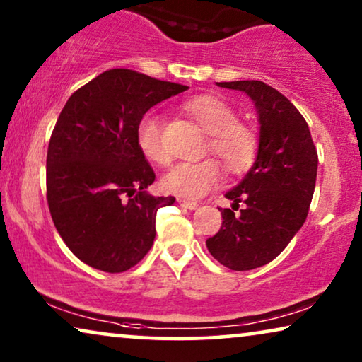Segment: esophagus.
Instances as JSON below:
<instances>
[{
    "label": "esophagus",
    "mask_w": 362,
    "mask_h": 362,
    "mask_svg": "<svg viewBox=\"0 0 362 362\" xmlns=\"http://www.w3.org/2000/svg\"><path fill=\"white\" fill-rule=\"evenodd\" d=\"M177 204H180L181 207H185V209H191V211H194V209H197V202H194V201H189V199H185V197H177Z\"/></svg>",
    "instance_id": "1"
}]
</instances>
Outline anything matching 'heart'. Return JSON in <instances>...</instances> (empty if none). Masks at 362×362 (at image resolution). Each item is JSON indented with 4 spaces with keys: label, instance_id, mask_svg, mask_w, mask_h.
<instances>
[{
    "label": "heart",
    "instance_id": "heart-1",
    "mask_svg": "<svg viewBox=\"0 0 362 362\" xmlns=\"http://www.w3.org/2000/svg\"><path fill=\"white\" fill-rule=\"evenodd\" d=\"M186 110L206 133H209V150L222 161L229 173L249 170L259 151V136L245 123L237 122V113L229 103L214 95H201L186 103ZM136 143L143 156L155 165L170 163L161 140L160 120L148 113L138 123ZM221 180V165L216 160L180 163L163 176V189L181 197L204 196Z\"/></svg>",
    "mask_w": 362,
    "mask_h": 362
}]
</instances>
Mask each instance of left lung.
I'll return each mask as SVG.
<instances>
[{
  "label": "left lung",
  "instance_id": "obj_1",
  "mask_svg": "<svg viewBox=\"0 0 362 362\" xmlns=\"http://www.w3.org/2000/svg\"><path fill=\"white\" fill-rule=\"evenodd\" d=\"M240 90L254 103L259 151L239 185L226 192L222 227L206 240L211 255L227 269L245 272L280 255L308 216L318 153L308 123L285 95L260 81L217 82ZM245 207L239 213L238 202Z\"/></svg>",
  "mask_w": 362,
  "mask_h": 362
}]
</instances>
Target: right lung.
I'll list each match as a JSON object with an SVG mask.
<instances>
[{"mask_svg": "<svg viewBox=\"0 0 362 362\" xmlns=\"http://www.w3.org/2000/svg\"><path fill=\"white\" fill-rule=\"evenodd\" d=\"M189 87L110 69L74 92L47 148V204L74 255L120 274L151 249L156 212L175 197L151 196L155 171L136 143L143 115Z\"/></svg>", "mask_w": 362, "mask_h": 362, "instance_id": "obj_1", "label": "right lung"}]
</instances>
